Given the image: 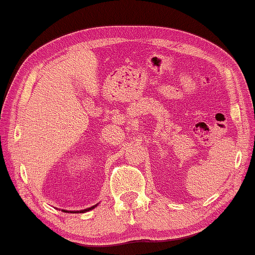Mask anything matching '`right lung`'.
I'll list each match as a JSON object with an SVG mask.
<instances>
[{
	"mask_svg": "<svg viewBox=\"0 0 255 255\" xmlns=\"http://www.w3.org/2000/svg\"><path fill=\"white\" fill-rule=\"evenodd\" d=\"M97 207V204H95V205H93V207H90V208H87V209H83V210H78V211H68V210H62L64 212H73V214H75V212H80V214H82V212H87V211H89V210H93L94 208H96Z\"/></svg>",
	"mask_w": 255,
	"mask_h": 255,
	"instance_id": "obj_1",
	"label": "right lung"
}]
</instances>
